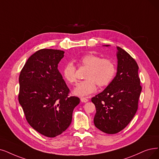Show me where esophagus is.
<instances>
[{
  "mask_svg": "<svg viewBox=\"0 0 159 159\" xmlns=\"http://www.w3.org/2000/svg\"><path fill=\"white\" fill-rule=\"evenodd\" d=\"M80 100H81V101L82 102H87L89 101L87 98H85V97H81L80 98Z\"/></svg>",
  "mask_w": 159,
  "mask_h": 159,
  "instance_id": "esophagus-1",
  "label": "esophagus"
}]
</instances>
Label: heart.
Here are the masks:
<instances>
[{
	"instance_id": "1",
	"label": "heart",
	"mask_w": 159,
	"mask_h": 159,
	"mask_svg": "<svg viewBox=\"0 0 159 159\" xmlns=\"http://www.w3.org/2000/svg\"><path fill=\"white\" fill-rule=\"evenodd\" d=\"M80 62L88 67L85 74V80L78 84L74 91L79 96H87L97 90V85L104 87L112 80L116 72L115 63L108 59H102L94 54H86L80 59ZM62 74L65 79L71 84L77 82L76 67L72 62H68L63 66Z\"/></svg>"
}]
</instances>
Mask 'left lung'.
<instances>
[{"label":"left lung","mask_w":159,"mask_h":159,"mask_svg":"<svg viewBox=\"0 0 159 159\" xmlns=\"http://www.w3.org/2000/svg\"><path fill=\"white\" fill-rule=\"evenodd\" d=\"M117 49L116 77L102 92L91 98L97 111L95 126L110 134L122 130L131 121L138 110L142 89L137 62L124 49Z\"/></svg>","instance_id":"left-lung-1"}]
</instances>
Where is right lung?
<instances>
[{
  "label": "right lung",
  "instance_id": "right-lung-1",
  "mask_svg": "<svg viewBox=\"0 0 159 159\" xmlns=\"http://www.w3.org/2000/svg\"><path fill=\"white\" fill-rule=\"evenodd\" d=\"M61 50L42 49L32 55L20 72L18 100L29 124L40 134L53 138L70 125L77 97L70 89L58 70L64 57Z\"/></svg>",
  "mask_w": 159,
  "mask_h": 159
}]
</instances>
